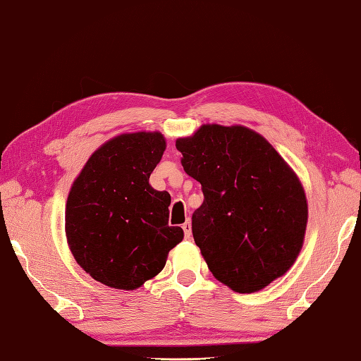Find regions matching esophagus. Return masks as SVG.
<instances>
[{
	"instance_id": "34e87169",
	"label": "esophagus",
	"mask_w": 361,
	"mask_h": 361,
	"mask_svg": "<svg viewBox=\"0 0 361 361\" xmlns=\"http://www.w3.org/2000/svg\"><path fill=\"white\" fill-rule=\"evenodd\" d=\"M183 230H185V238L186 239H190L192 238V227H190V221L188 219V221L183 224Z\"/></svg>"
}]
</instances>
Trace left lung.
<instances>
[{
	"label": "left lung",
	"mask_w": 361,
	"mask_h": 361,
	"mask_svg": "<svg viewBox=\"0 0 361 361\" xmlns=\"http://www.w3.org/2000/svg\"><path fill=\"white\" fill-rule=\"evenodd\" d=\"M175 145L185 172L202 185L192 235L214 277L250 294L291 269L305 239L307 195L266 137L243 125L207 123Z\"/></svg>",
	"instance_id": "left-lung-1"
}]
</instances>
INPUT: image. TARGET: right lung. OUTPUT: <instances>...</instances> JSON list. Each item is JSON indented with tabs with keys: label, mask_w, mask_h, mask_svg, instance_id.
Masks as SVG:
<instances>
[{
	"label": "right lung",
	"mask_w": 361,
	"mask_h": 361,
	"mask_svg": "<svg viewBox=\"0 0 361 361\" xmlns=\"http://www.w3.org/2000/svg\"><path fill=\"white\" fill-rule=\"evenodd\" d=\"M166 150L159 131L123 133L90 154L66 203V236L92 279L134 291L164 269L185 238L169 225L171 194L150 186Z\"/></svg>",
	"instance_id": "obj_1"
}]
</instances>
